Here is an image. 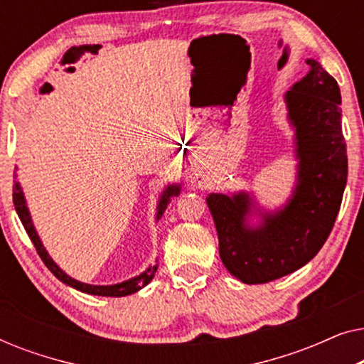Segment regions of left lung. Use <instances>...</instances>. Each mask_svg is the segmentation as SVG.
I'll return each instance as SVG.
<instances>
[{
  "label": "left lung",
  "instance_id": "obj_1",
  "mask_svg": "<svg viewBox=\"0 0 364 364\" xmlns=\"http://www.w3.org/2000/svg\"><path fill=\"white\" fill-rule=\"evenodd\" d=\"M306 64L310 71L285 94L298 159L296 187L287 205L262 213V225L253 228L247 223L248 193L207 197L223 265L248 285L277 280L306 265L326 242L341 207L348 157L340 87L315 59Z\"/></svg>",
  "mask_w": 364,
  "mask_h": 364
}]
</instances>
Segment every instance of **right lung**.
I'll list each match as a JSON object with an SVG mask.
<instances>
[{
	"mask_svg": "<svg viewBox=\"0 0 364 364\" xmlns=\"http://www.w3.org/2000/svg\"><path fill=\"white\" fill-rule=\"evenodd\" d=\"M14 177H16V173H14ZM178 192H181V186H168L166 191L162 192L161 200H159V207H157V220L161 218L164 210H166V207H167L168 200H171V197L178 196ZM13 203H14V208H16V212H18L19 220H21V223H23L24 230H26L29 238H31L33 245H34V248H36L38 255L41 257L44 265H46L49 270H51V273L58 278V280L66 283V285L76 288V290L82 291V293H89V295L126 296V295H132V293L141 290V288L146 287L147 283L152 280L154 275H156L157 265H154V267H149L147 270L141 273L139 277H134L127 282L117 283V285H87V283H81V282L74 280V278L68 277L66 273H64L61 268H59L56 263L53 262V258L48 255L46 248L43 247V243H41V240H39L38 233L33 227L31 217H29V212H28V207H26V200H24L23 191H21V187H19V182H16V181H14V186H13Z\"/></svg>",
	"mask_w": 364,
	"mask_h": 364,
	"instance_id": "right-lung-1",
	"label": "right lung"
}]
</instances>
